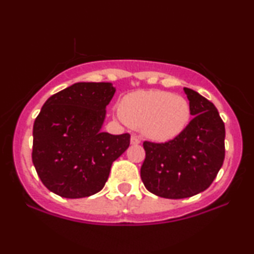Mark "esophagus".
Here are the masks:
<instances>
[{"mask_svg":"<svg viewBox=\"0 0 254 254\" xmlns=\"http://www.w3.org/2000/svg\"><path fill=\"white\" fill-rule=\"evenodd\" d=\"M131 144H133V145H137V144H139L141 143V139H139V137L137 136V135H132L131 136Z\"/></svg>","mask_w":254,"mask_h":254,"instance_id":"esophagus-1","label":"esophagus"}]
</instances>
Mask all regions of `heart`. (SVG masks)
I'll return each instance as SVG.
<instances>
[{"label": "heart", "instance_id": "1", "mask_svg": "<svg viewBox=\"0 0 254 254\" xmlns=\"http://www.w3.org/2000/svg\"><path fill=\"white\" fill-rule=\"evenodd\" d=\"M119 115L148 138L167 142L186 129L192 112L189 100L182 95L166 90H138L122 99Z\"/></svg>", "mask_w": 254, "mask_h": 254}]
</instances>
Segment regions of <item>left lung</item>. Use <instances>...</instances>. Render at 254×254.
I'll list each match as a JSON object with an SVG mask.
<instances>
[{"label": "left lung", "instance_id": "left-lung-1", "mask_svg": "<svg viewBox=\"0 0 254 254\" xmlns=\"http://www.w3.org/2000/svg\"><path fill=\"white\" fill-rule=\"evenodd\" d=\"M193 119L165 143L143 142L141 178L145 189L162 198L180 199L211 185L224 160V123L215 105L196 90L184 88Z\"/></svg>", "mask_w": 254, "mask_h": 254}]
</instances>
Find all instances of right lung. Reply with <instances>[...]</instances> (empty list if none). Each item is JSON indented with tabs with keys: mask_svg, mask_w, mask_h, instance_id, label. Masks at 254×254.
<instances>
[{
	"mask_svg": "<svg viewBox=\"0 0 254 254\" xmlns=\"http://www.w3.org/2000/svg\"><path fill=\"white\" fill-rule=\"evenodd\" d=\"M110 82H77L50 97L33 125L32 161L40 180L64 198H83L105 186L130 135L103 132Z\"/></svg>",
	"mask_w": 254,
	"mask_h": 254,
	"instance_id": "add662e5",
	"label": "right lung"
}]
</instances>
